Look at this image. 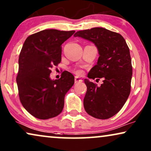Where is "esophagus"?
Returning <instances> with one entry per match:
<instances>
[{
  "label": "esophagus",
  "instance_id": "34e87169",
  "mask_svg": "<svg viewBox=\"0 0 151 151\" xmlns=\"http://www.w3.org/2000/svg\"><path fill=\"white\" fill-rule=\"evenodd\" d=\"M81 81H82V79H80L79 77H75V78H74V83H79V82H81Z\"/></svg>",
  "mask_w": 151,
  "mask_h": 151
}]
</instances>
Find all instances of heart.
I'll use <instances>...</instances> for the list:
<instances>
[{
    "label": "heart",
    "mask_w": 151,
    "mask_h": 151,
    "mask_svg": "<svg viewBox=\"0 0 151 151\" xmlns=\"http://www.w3.org/2000/svg\"><path fill=\"white\" fill-rule=\"evenodd\" d=\"M75 72L77 74H81V70H75Z\"/></svg>",
    "instance_id": "obj_1"
}]
</instances>
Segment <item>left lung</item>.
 <instances>
[{
  "mask_svg": "<svg viewBox=\"0 0 151 151\" xmlns=\"http://www.w3.org/2000/svg\"><path fill=\"white\" fill-rule=\"evenodd\" d=\"M74 37L83 38L95 45L99 57L88 77L103 78L99 87L89 79H84L87 86L84 108L96 119L112 117L122 109L130 92L132 68L125 39L119 34L103 27L78 31Z\"/></svg>",
  "mask_w": 151,
  "mask_h": 151,
  "instance_id": "left-lung-1",
  "label": "left lung"
}]
</instances>
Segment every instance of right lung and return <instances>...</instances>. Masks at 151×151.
I'll return each instance as SVG.
<instances>
[{"label": "right lung", "mask_w": 151, "mask_h": 151, "mask_svg": "<svg viewBox=\"0 0 151 151\" xmlns=\"http://www.w3.org/2000/svg\"><path fill=\"white\" fill-rule=\"evenodd\" d=\"M75 31L44 29L28 37L19 59L17 83L20 101L36 118L47 119L63 110L64 99L74 83L70 72L64 71L59 79L50 77L51 68L61 61V45Z\"/></svg>", "instance_id": "obj_1"}]
</instances>
